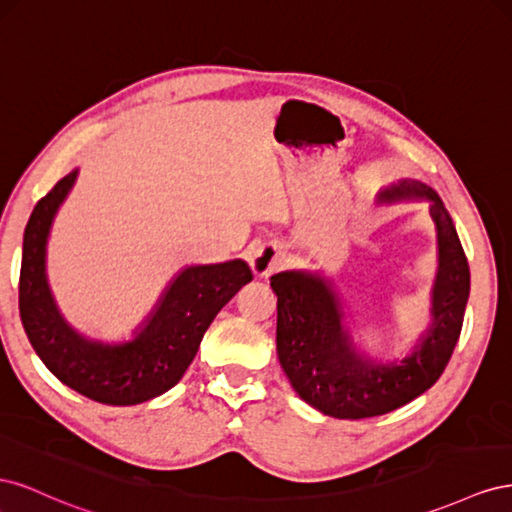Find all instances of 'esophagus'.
<instances>
[{"label":"esophagus","instance_id":"1","mask_svg":"<svg viewBox=\"0 0 512 512\" xmlns=\"http://www.w3.org/2000/svg\"><path fill=\"white\" fill-rule=\"evenodd\" d=\"M282 252L277 250L275 245H260L258 250L252 254L250 258V267L254 271L256 277H262V280H267V277L282 267Z\"/></svg>","mask_w":512,"mask_h":512}]
</instances>
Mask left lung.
<instances>
[{"mask_svg":"<svg viewBox=\"0 0 512 512\" xmlns=\"http://www.w3.org/2000/svg\"><path fill=\"white\" fill-rule=\"evenodd\" d=\"M429 200L438 232V273L431 290V324L401 361L380 363L354 348L344 307L329 277L282 271L271 277L277 294V359L292 389L333 418H369L393 412L423 395L446 369L461 333L470 297V267L451 215L429 185L401 179L378 203Z\"/></svg>","mask_w":512,"mask_h":512,"instance_id":"left-lung-1","label":"left lung"}]
</instances>
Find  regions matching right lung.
<instances>
[{
	"label": "right lung",
	"mask_w": 512,
	"mask_h": 512,
	"mask_svg": "<svg viewBox=\"0 0 512 512\" xmlns=\"http://www.w3.org/2000/svg\"><path fill=\"white\" fill-rule=\"evenodd\" d=\"M76 175L79 170L59 179L25 226L19 277L23 329L51 374L76 393L106 406L143 404L181 380L213 318L254 275L239 258L185 267L130 342L104 344L81 335L61 316L46 282L49 232Z\"/></svg>",
	"instance_id": "right-lung-1"
}]
</instances>
